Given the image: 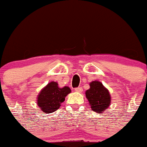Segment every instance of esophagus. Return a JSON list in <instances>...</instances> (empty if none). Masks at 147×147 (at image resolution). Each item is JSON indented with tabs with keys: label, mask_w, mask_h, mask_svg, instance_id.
Here are the masks:
<instances>
[{
	"label": "esophagus",
	"mask_w": 147,
	"mask_h": 147,
	"mask_svg": "<svg viewBox=\"0 0 147 147\" xmlns=\"http://www.w3.org/2000/svg\"><path fill=\"white\" fill-rule=\"evenodd\" d=\"M82 90H83V89L82 87H79V88H75V91L78 92V93H82Z\"/></svg>",
	"instance_id": "obj_1"
}]
</instances>
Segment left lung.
Returning a JSON list of instances; mask_svg holds the SVG:
<instances>
[{
	"instance_id": "left-lung-1",
	"label": "left lung",
	"mask_w": 147,
	"mask_h": 147,
	"mask_svg": "<svg viewBox=\"0 0 147 147\" xmlns=\"http://www.w3.org/2000/svg\"><path fill=\"white\" fill-rule=\"evenodd\" d=\"M90 108L94 112L102 113L110 107L111 96L101 82L95 80L90 83V88L85 92Z\"/></svg>"
}]
</instances>
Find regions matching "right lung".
<instances>
[{
  "label": "right lung",
  "mask_w": 147,
  "mask_h": 147,
  "mask_svg": "<svg viewBox=\"0 0 147 147\" xmlns=\"http://www.w3.org/2000/svg\"><path fill=\"white\" fill-rule=\"evenodd\" d=\"M71 92L69 87L59 88L57 82H51L39 93L37 105L43 113H51L59 108Z\"/></svg>",
  "instance_id": "right-lung-1"
}]
</instances>
